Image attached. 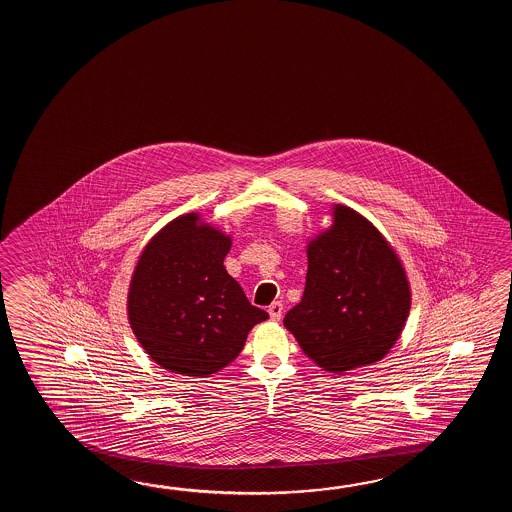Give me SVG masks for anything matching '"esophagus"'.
Listing matches in <instances>:
<instances>
[{"label": "esophagus", "mask_w": 512, "mask_h": 512, "mask_svg": "<svg viewBox=\"0 0 512 512\" xmlns=\"http://www.w3.org/2000/svg\"><path fill=\"white\" fill-rule=\"evenodd\" d=\"M282 313V302H272V304L269 305V315H271L272 320H280V318H282Z\"/></svg>", "instance_id": "34e87169"}]
</instances>
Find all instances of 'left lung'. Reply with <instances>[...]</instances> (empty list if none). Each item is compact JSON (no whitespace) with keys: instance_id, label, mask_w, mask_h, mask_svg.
Returning a JSON list of instances; mask_svg holds the SVG:
<instances>
[{"instance_id":"obj_1","label":"left lung","mask_w":512,"mask_h":512,"mask_svg":"<svg viewBox=\"0 0 512 512\" xmlns=\"http://www.w3.org/2000/svg\"><path fill=\"white\" fill-rule=\"evenodd\" d=\"M300 304L283 318L305 355L333 373L381 360L403 331L412 294L401 260L359 212L337 205L307 245Z\"/></svg>"}]
</instances>
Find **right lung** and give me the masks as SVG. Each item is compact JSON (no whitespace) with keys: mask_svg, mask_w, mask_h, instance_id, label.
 <instances>
[{"mask_svg":"<svg viewBox=\"0 0 512 512\" xmlns=\"http://www.w3.org/2000/svg\"><path fill=\"white\" fill-rule=\"evenodd\" d=\"M230 236L185 214L142 251L128 293L130 326L164 370L208 377L240 355L269 315L252 305L223 260Z\"/></svg>","mask_w":512,"mask_h":512,"instance_id":"1","label":"right lung"}]
</instances>
